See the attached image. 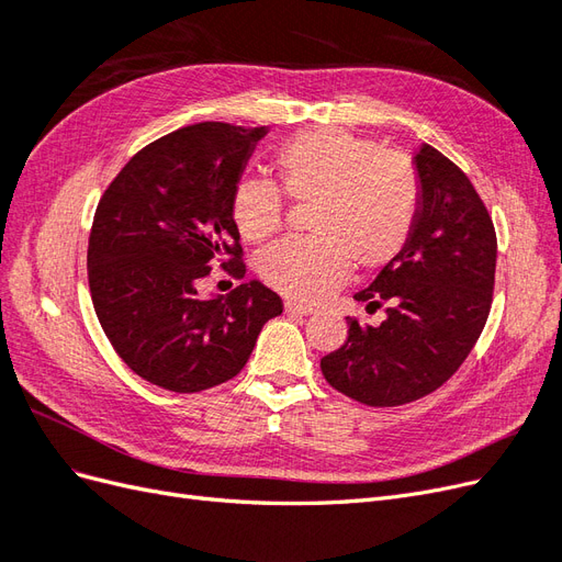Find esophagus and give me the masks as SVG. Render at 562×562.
Here are the masks:
<instances>
[{
  "mask_svg": "<svg viewBox=\"0 0 562 562\" xmlns=\"http://www.w3.org/2000/svg\"><path fill=\"white\" fill-rule=\"evenodd\" d=\"M283 310H285V314H295V316L314 314V307H310V304H300V302H293V300H288L283 304Z\"/></svg>",
  "mask_w": 562,
  "mask_h": 562,
  "instance_id": "esophagus-1",
  "label": "esophagus"
}]
</instances>
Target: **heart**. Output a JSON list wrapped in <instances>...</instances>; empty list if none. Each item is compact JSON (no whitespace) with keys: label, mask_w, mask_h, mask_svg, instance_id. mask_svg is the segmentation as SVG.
<instances>
[{"label":"heart","mask_w":562,"mask_h":562,"mask_svg":"<svg viewBox=\"0 0 562 562\" xmlns=\"http://www.w3.org/2000/svg\"><path fill=\"white\" fill-rule=\"evenodd\" d=\"M274 168L279 187L244 180L232 194L234 225L252 244L281 229L282 191L297 203H316L312 239H288L260 255V277L274 291L302 302L321 300L349 277L351 260L375 271L411 241L422 180L401 151L347 128L318 126L288 140Z\"/></svg>","instance_id":"1"}]
</instances>
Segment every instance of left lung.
I'll return each instance as SVG.
<instances>
[{
    "label": "left lung",
    "instance_id": "8db88e82",
    "mask_svg": "<svg viewBox=\"0 0 562 562\" xmlns=\"http://www.w3.org/2000/svg\"><path fill=\"white\" fill-rule=\"evenodd\" d=\"M422 203L411 241L366 291L380 326L347 318V342L321 359L339 394L372 407L413 403L446 384L485 328L495 288L497 234L462 168L422 143Z\"/></svg>",
    "mask_w": 562,
    "mask_h": 562
}]
</instances>
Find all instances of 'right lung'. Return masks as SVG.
Returning a JSON list of instances; mask_svg holds the SVG:
<instances>
[{
    "label": "right lung",
    "instance_id": "1",
    "mask_svg": "<svg viewBox=\"0 0 562 562\" xmlns=\"http://www.w3.org/2000/svg\"><path fill=\"white\" fill-rule=\"evenodd\" d=\"M265 135L223 122L178 128L133 155L98 201L87 262L100 326L135 375L176 394L239 375L283 312L260 281L199 293L215 260L246 274L232 194Z\"/></svg>",
    "mask_w": 562,
    "mask_h": 562
}]
</instances>
